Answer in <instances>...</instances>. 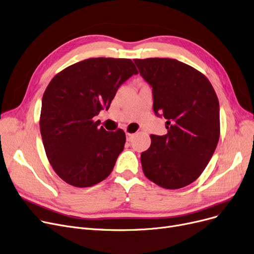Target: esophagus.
<instances>
[{
    "mask_svg": "<svg viewBox=\"0 0 254 254\" xmlns=\"http://www.w3.org/2000/svg\"><path fill=\"white\" fill-rule=\"evenodd\" d=\"M134 134H130V133H127V141H131V139L134 138Z\"/></svg>",
    "mask_w": 254,
    "mask_h": 254,
    "instance_id": "1",
    "label": "esophagus"
}]
</instances>
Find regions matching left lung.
<instances>
[{
	"instance_id": "left-lung-1",
	"label": "left lung",
	"mask_w": 254,
	"mask_h": 254,
	"mask_svg": "<svg viewBox=\"0 0 254 254\" xmlns=\"http://www.w3.org/2000/svg\"><path fill=\"white\" fill-rule=\"evenodd\" d=\"M134 62L152 88L154 113L167 119V134L150 135V147L141 153L143 172L162 188H183L199 178L217 147V94L204 74L181 61L147 58Z\"/></svg>"
}]
</instances>
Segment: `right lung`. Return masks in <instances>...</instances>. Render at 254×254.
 Segmentation results:
<instances>
[{
	"label": "right lung",
	"instance_id": "1",
	"mask_svg": "<svg viewBox=\"0 0 254 254\" xmlns=\"http://www.w3.org/2000/svg\"><path fill=\"white\" fill-rule=\"evenodd\" d=\"M137 73L130 59L90 58L50 82L42 96L40 133L52 167L64 182L86 188L112 172L126 134L98 127L92 118L108 110L120 85Z\"/></svg>",
	"mask_w": 254,
	"mask_h": 254
}]
</instances>
